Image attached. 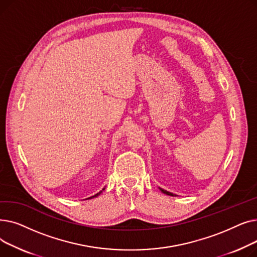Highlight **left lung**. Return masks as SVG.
<instances>
[{"instance_id": "1", "label": "left lung", "mask_w": 257, "mask_h": 257, "mask_svg": "<svg viewBox=\"0 0 257 257\" xmlns=\"http://www.w3.org/2000/svg\"><path fill=\"white\" fill-rule=\"evenodd\" d=\"M160 191L163 192L164 194H167V195H169V196H174L172 193H169V192H167V191H165V190H163V188H160Z\"/></svg>"}]
</instances>
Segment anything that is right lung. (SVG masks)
<instances>
[{"label": "right lung", "mask_w": 257, "mask_h": 257, "mask_svg": "<svg viewBox=\"0 0 257 257\" xmlns=\"http://www.w3.org/2000/svg\"><path fill=\"white\" fill-rule=\"evenodd\" d=\"M100 194H101V192H100V193H98V194H97V195H94V196H92V197H90V198H88V199H91V198H93V197H97V196H98V195H100Z\"/></svg>", "instance_id": "right-lung-1"}]
</instances>
